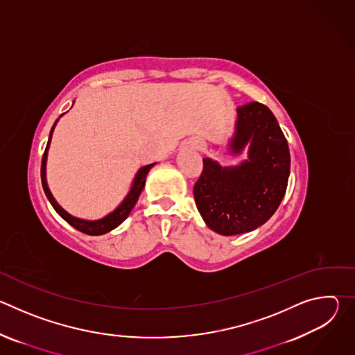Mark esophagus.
I'll return each mask as SVG.
<instances>
[{
    "label": "esophagus",
    "instance_id": "1",
    "mask_svg": "<svg viewBox=\"0 0 355 355\" xmlns=\"http://www.w3.org/2000/svg\"><path fill=\"white\" fill-rule=\"evenodd\" d=\"M202 147H204V146H202V144H199V146H198V148H202Z\"/></svg>",
    "mask_w": 355,
    "mask_h": 355
}]
</instances>
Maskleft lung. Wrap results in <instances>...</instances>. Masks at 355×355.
I'll use <instances>...</instances> for the list:
<instances>
[{
  "label": "left lung",
  "instance_id": "1",
  "mask_svg": "<svg viewBox=\"0 0 355 355\" xmlns=\"http://www.w3.org/2000/svg\"><path fill=\"white\" fill-rule=\"evenodd\" d=\"M248 141V160L223 168L205 159L193 185L200 216L223 236L251 232L264 225L278 209L286 191L291 167L288 141L274 114L257 101L237 107L232 148L239 153Z\"/></svg>",
  "mask_w": 355,
  "mask_h": 355
}]
</instances>
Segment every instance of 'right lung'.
<instances>
[{"mask_svg":"<svg viewBox=\"0 0 355 355\" xmlns=\"http://www.w3.org/2000/svg\"><path fill=\"white\" fill-rule=\"evenodd\" d=\"M58 122V121H56ZM55 122V125H56ZM53 125V128H55ZM53 128L52 130H50V135H49V140H47V144H46V148H44V153H43V157H42V167H40V177H42V185H43V191L49 199L50 204H52V207L55 208V211L69 223L71 225L74 229L80 230L81 233H85V234H89V236H99V234H104L112 229H115L116 226H119L130 214V211L133 209V207L136 205V202L139 199V195L140 192L143 191L144 188V182H146V175L148 173V170L153 167L155 164H148L143 168H140V171L137 173L136 178H135V182H133V187L129 192V195L125 198V200L122 202V204L112 212L108 216H105L104 219H99V220H94V222H88V220H83V219H77V218H73L71 215H69L64 209H62L58 202L55 200V198L52 196V193H50L49 188H47V184H46V177H44V166H46V157H47V147H49V143H50V137H52V132H53Z\"/></svg>","mask_w":355,"mask_h":355,"instance_id":"right-lung-1","label":"right lung"}]
</instances>
